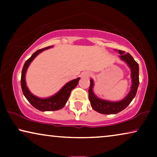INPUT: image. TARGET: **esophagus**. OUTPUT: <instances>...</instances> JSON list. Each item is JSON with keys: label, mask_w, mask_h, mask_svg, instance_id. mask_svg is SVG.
I'll return each instance as SVG.
<instances>
[{"label": "esophagus", "mask_w": 157, "mask_h": 157, "mask_svg": "<svg viewBox=\"0 0 157 157\" xmlns=\"http://www.w3.org/2000/svg\"><path fill=\"white\" fill-rule=\"evenodd\" d=\"M89 76H91V74L88 71H84L82 72L81 74V78H89Z\"/></svg>", "instance_id": "obj_1"}]
</instances>
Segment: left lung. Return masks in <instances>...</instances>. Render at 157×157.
Here are the masks:
<instances>
[{
	"label": "left lung",
	"mask_w": 157,
	"mask_h": 157,
	"mask_svg": "<svg viewBox=\"0 0 157 157\" xmlns=\"http://www.w3.org/2000/svg\"><path fill=\"white\" fill-rule=\"evenodd\" d=\"M115 51H117L116 49ZM118 52L121 55L119 56L120 59L125 62L131 69L132 86H131L130 91L125 98L119 101H111L102 99L95 95L93 91L94 81L91 78L89 89V98L91 106L94 110L103 114H116L126 109L136 96L139 84V64L134 61L133 57L128 53H126L125 51L121 50L118 51Z\"/></svg>",
	"instance_id": "1"
}]
</instances>
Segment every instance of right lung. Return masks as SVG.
Wrapping results in <instances>:
<instances>
[{
  "instance_id": "obj_1",
  "label": "right lung",
  "mask_w": 157,
  "mask_h": 157,
  "mask_svg": "<svg viewBox=\"0 0 157 157\" xmlns=\"http://www.w3.org/2000/svg\"><path fill=\"white\" fill-rule=\"evenodd\" d=\"M53 46H48L46 48L40 49V50L36 51L29 59L25 61L23 67L22 73H21V89L23 95L26 98V99L29 101L32 106L34 108L37 109L38 110L41 111H57L63 108L65 106L66 102L69 98L71 92L75 87L78 84L80 78H77L76 79L69 81L67 83H66L56 94L54 95L49 96L48 98H40L35 95H33L31 91H29V88L27 87L26 82H25V74H26L27 69L30 66V64L33 59L41 53L42 51L47 49L52 48Z\"/></svg>"
}]
</instances>
